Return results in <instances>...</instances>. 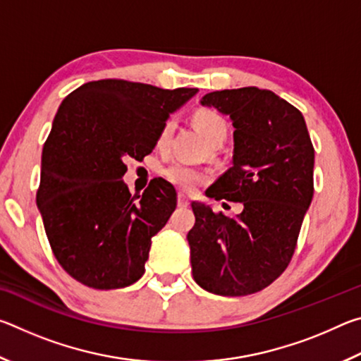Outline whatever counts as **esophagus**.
<instances>
[{
	"mask_svg": "<svg viewBox=\"0 0 361 361\" xmlns=\"http://www.w3.org/2000/svg\"><path fill=\"white\" fill-rule=\"evenodd\" d=\"M178 205L180 207H188L189 205V197L188 195H185V194H178Z\"/></svg>",
	"mask_w": 361,
	"mask_h": 361,
	"instance_id": "esophagus-1",
	"label": "esophagus"
}]
</instances>
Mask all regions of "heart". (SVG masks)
<instances>
[{"label": "heart", "instance_id": "heart-1", "mask_svg": "<svg viewBox=\"0 0 361 361\" xmlns=\"http://www.w3.org/2000/svg\"><path fill=\"white\" fill-rule=\"evenodd\" d=\"M194 126L197 130L202 133V137L209 142L210 146H221L224 143L226 137H228V122L221 114L212 109H200L194 114ZM175 130V121L169 119L166 124L162 126L161 132L157 137V146L159 148H166L169 145L172 133ZM166 178L172 183L181 191L192 192L195 188L202 185L205 181L204 172L199 169L188 166L185 162H175L172 166L166 169Z\"/></svg>", "mask_w": 361, "mask_h": 361}]
</instances>
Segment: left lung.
<instances>
[{
	"label": "left lung",
	"mask_w": 361,
	"mask_h": 361,
	"mask_svg": "<svg viewBox=\"0 0 361 361\" xmlns=\"http://www.w3.org/2000/svg\"><path fill=\"white\" fill-rule=\"evenodd\" d=\"M234 126L232 167L207 189L242 202L237 218L192 202V277L219 296H247L282 276L314 195V157L301 111L271 90L242 87L202 97Z\"/></svg>",
	"instance_id": "1"
}]
</instances>
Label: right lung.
<instances>
[{
	"instance_id": "1",
	"label": "right lung",
	"mask_w": 361,
	"mask_h": 361,
	"mask_svg": "<svg viewBox=\"0 0 361 361\" xmlns=\"http://www.w3.org/2000/svg\"><path fill=\"white\" fill-rule=\"evenodd\" d=\"M195 92L100 79L59 106L42 148L36 204L54 256L79 283L116 290L145 274L151 239L173 213L176 192L154 178L132 195L122 181L126 159L149 154L170 113Z\"/></svg>"
}]
</instances>
